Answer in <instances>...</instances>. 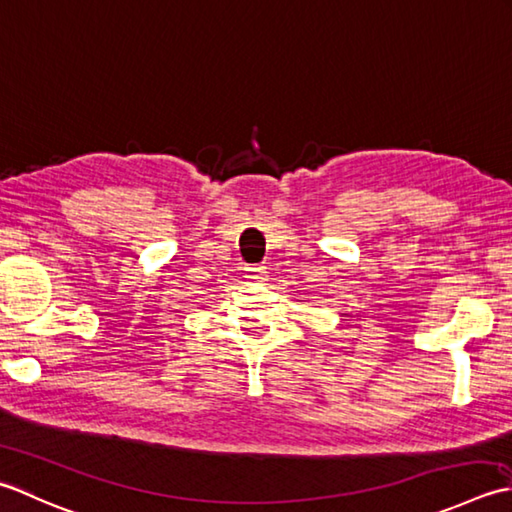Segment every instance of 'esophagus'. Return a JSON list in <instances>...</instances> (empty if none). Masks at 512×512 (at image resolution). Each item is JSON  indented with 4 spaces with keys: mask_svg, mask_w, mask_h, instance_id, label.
Wrapping results in <instances>:
<instances>
[{
    "mask_svg": "<svg viewBox=\"0 0 512 512\" xmlns=\"http://www.w3.org/2000/svg\"><path fill=\"white\" fill-rule=\"evenodd\" d=\"M245 278L252 280V283H265V280H267V269L260 267V265L245 267Z\"/></svg>",
    "mask_w": 512,
    "mask_h": 512,
    "instance_id": "1",
    "label": "esophagus"
}]
</instances>
